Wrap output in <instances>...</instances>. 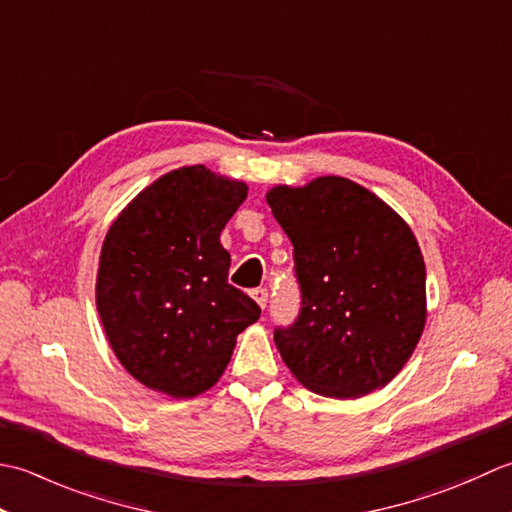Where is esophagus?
<instances>
[{
	"label": "esophagus",
	"instance_id": "esophagus-1",
	"mask_svg": "<svg viewBox=\"0 0 512 512\" xmlns=\"http://www.w3.org/2000/svg\"><path fill=\"white\" fill-rule=\"evenodd\" d=\"M252 298L258 302L260 307H265L267 298H269V291L265 287H256V289H252Z\"/></svg>",
	"mask_w": 512,
	"mask_h": 512
}]
</instances>
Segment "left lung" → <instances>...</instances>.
<instances>
[{"label": "left lung", "mask_w": 512, "mask_h": 512, "mask_svg": "<svg viewBox=\"0 0 512 512\" xmlns=\"http://www.w3.org/2000/svg\"><path fill=\"white\" fill-rule=\"evenodd\" d=\"M294 245L298 318L274 329L296 380L327 398L391 382L426 320V267L413 232L373 192L342 176L267 194Z\"/></svg>", "instance_id": "8db88e82"}]
</instances>
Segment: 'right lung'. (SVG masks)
Listing matches in <instances>:
<instances>
[{"mask_svg":"<svg viewBox=\"0 0 512 512\" xmlns=\"http://www.w3.org/2000/svg\"><path fill=\"white\" fill-rule=\"evenodd\" d=\"M247 185L205 165L161 176L108 229L97 309L132 378L172 398L214 387L260 307L227 283L221 232Z\"/></svg>","mask_w":512,"mask_h":512,"instance_id":"1","label":"right lung"}]
</instances>
